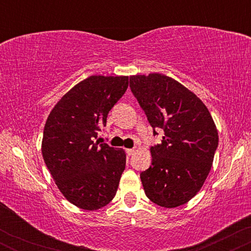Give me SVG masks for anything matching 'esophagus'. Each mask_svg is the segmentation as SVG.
I'll return each mask as SVG.
<instances>
[{
	"instance_id": "obj_1",
	"label": "esophagus",
	"mask_w": 251,
	"mask_h": 251,
	"mask_svg": "<svg viewBox=\"0 0 251 251\" xmlns=\"http://www.w3.org/2000/svg\"><path fill=\"white\" fill-rule=\"evenodd\" d=\"M135 152L134 149H127L126 150V153H127V155H132Z\"/></svg>"
}]
</instances>
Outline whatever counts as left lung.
<instances>
[{"mask_svg":"<svg viewBox=\"0 0 251 251\" xmlns=\"http://www.w3.org/2000/svg\"><path fill=\"white\" fill-rule=\"evenodd\" d=\"M129 87L153 129H164L162 143L150 149L151 166L140 174L145 195L163 208L183 205L211 170L218 146L214 119L194 92L165 74H135Z\"/></svg>","mask_w":251,"mask_h":251,"instance_id":"1","label":"left lung"}]
</instances>
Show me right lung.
<instances>
[{
  "mask_svg": "<svg viewBox=\"0 0 251 251\" xmlns=\"http://www.w3.org/2000/svg\"><path fill=\"white\" fill-rule=\"evenodd\" d=\"M127 87L128 76L91 75L72 87L47 118L43 160L60 192L77 208L101 209L117 194L125 151L94 138Z\"/></svg>",
  "mask_w": 251,
  "mask_h": 251,
  "instance_id": "obj_1",
  "label": "right lung"
}]
</instances>
